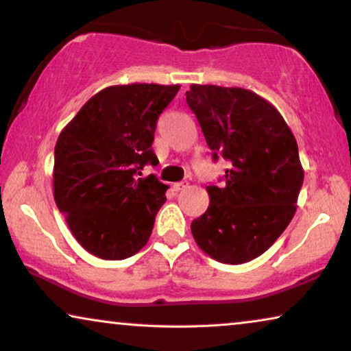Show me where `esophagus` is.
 Here are the masks:
<instances>
[{"mask_svg": "<svg viewBox=\"0 0 351 351\" xmlns=\"http://www.w3.org/2000/svg\"><path fill=\"white\" fill-rule=\"evenodd\" d=\"M186 186H189V182H177V184H174V190L182 191V190H185Z\"/></svg>", "mask_w": 351, "mask_h": 351, "instance_id": "obj_1", "label": "esophagus"}]
</instances>
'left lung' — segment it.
<instances>
[{"instance_id":"1","label":"left lung","mask_w":351,"mask_h":351,"mask_svg":"<svg viewBox=\"0 0 351 351\" xmlns=\"http://www.w3.org/2000/svg\"><path fill=\"white\" fill-rule=\"evenodd\" d=\"M185 95L214 161H230L225 185L206 186L208 210L191 222V234L214 261L249 262L295 214L304 184L295 137L281 113L252 90L191 84Z\"/></svg>"}]
</instances>
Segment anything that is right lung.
Listing matches in <instances>:
<instances>
[{
    "label": "right lung",
    "instance_id": "obj_1",
    "mask_svg": "<svg viewBox=\"0 0 351 351\" xmlns=\"http://www.w3.org/2000/svg\"><path fill=\"white\" fill-rule=\"evenodd\" d=\"M180 86H110L64 128L54 150V199L81 246L123 261L145 246L167 185L155 174L156 121Z\"/></svg>",
    "mask_w": 351,
    "mask_h": 351
}]
</instances>
